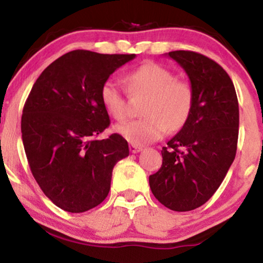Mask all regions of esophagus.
Listing matches in <instances>:
<instances>
[{
	"mask_svg": "<svg viewBox=\"0 0 263 263\" xmlns=\"http://www.w3.org/2000/svg\"><path fill=\"white\" fill-rule=\"evenodd\" d=\"M129 151H131V153H138L142 151V147L137 146V144H129Z\"/></svg>",
	"mask_w": 263,
	"mask_h": 263,
	"instance_id": "obj_1",
	"label": "esophagus"
}]
</instances>
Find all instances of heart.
<instances>
[{
	"label": "heart",
	"mask_w": 263,
	"mask_h": 263,
	"mask_svg": "<svg viewBox=\"0 0 263 263\" xmlns=\"http://www.w3.org/2000/svg\"><path fill=\"white\" fill-rule=\"evenodd\" d=\"M131 95H147L142 114L144 117L128 120L116 126L117 134L132 144H146L164 136L167 129L178 131L189 120L194 93L188 81L174 78L173 71L155 62H146L126 77ZM100 99L105 110L115 120L125 119L127 100L120 84L104 81Z\"/></svg>",
	"instance_id": "obj_1"
}]
</instances>
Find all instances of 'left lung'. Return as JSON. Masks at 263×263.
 I'll return each instance as SVG.
<instances>
[{
    "label": "left lung",
    "instance_id": "1",
    "mask_svg": "<svg viewBox=\"0 0 263 263\" xmlns=\"http://www.w3.org/2000/svg\"><path fill=\"white\" fill-rule=\"evenodd\" d=\"M188 74L194 104L189 120L162 148V165L149 176L157 200L174 211L206 203L236 156L238 101L234 84L213 59L190 50L168 53Z\"/></svg>",
    "mask_w": 263,
    "mask_h": 263
}]
</instances>
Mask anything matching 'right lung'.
Here are the masks:
<instances>
[{
    "label": "right lung",
    "mask_w": 263,
    "mask_h": 263,
    "mask_svg": "<svg viewBox=\"0 0 263 263\" xmlns=\"http://www.w3.org/2000/svg\"><path fill=\"white\" fill-rule=\"evenodd\" d=\"M135 54L73 50L44 69L23 107L22 141L33 177L50 200L84 213L105 200L112 170L128 156V143L112 134L100 99L105 80Z\"/></svg>",
    "instance_id": "obj_1"
}]
</instances>
